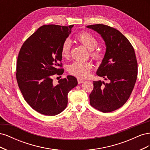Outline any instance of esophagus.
I'll return each instance as SVG.
<instances>
[{"label": "esophagus", "instance_id": "obj_1", "mask_svg": "<svg viewBox=\"0 0 150 150\" xmlns=\"http://www.w3.org/2000/svg\"><path fill=\"white\" fill-rule=\"evenodd\" d=\"M78 84H81V83H83L84 82V81L80 78H78Z\"/></svg>", "mask_w": 150, "mask_h": 150}]
</instances>
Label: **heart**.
<instances>
[{"instance_id": "b5f03b06", "label": "heart", "mask_w": 150, "mask_h": 150, "mask_svg": "<svg viewBox=\"0 0 150 150\" xmlns=\"http://www.w3.org/2000/svg\"><path fill=\"white\" fill-rule=\"evenodd\" d=\"M76 39L89 51L90 56L94 60L99 61L101 57V54L98 50H94L98 45L96 38L88 32H81L76 36ZM71 49V42L69 39H66L63 42L61 46V54L64 58L69 56ZM93 69V65L90 62L75 61L68 66V71L72 75L80 79L88 78L90 72Z\"/></svg>"}]
</instances>
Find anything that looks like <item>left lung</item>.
Masks as SVG:
<instances>
[{"label":"left lung","instance_id":"left-lung-1","mask_svg":"<svg viewBox=\"0 0 150 150\" xmlns=\"http://www.w3.org/2000/svg\"><path fill=\"white\" fill-rule=\"evenodd\" d=\"M105 42V55L96 74L108 80L93 81L90 104L103 112L115 111L129 99L137 79L138 63L134 50L119 30L104 24L88 25Z\"/></svg>","mask_w":150,"mask_h":150}]
</instances>
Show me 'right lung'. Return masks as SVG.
<instances>
[{"instance_id": "add662e5", "label": "right lung", "mask_w": 150, "mask_h": 150, "mask_svg": "<svg viewBox=\"0 0 150 150\" xmlns=\"http://www.w3.org/2000/svg\"><path fill=\"white\" fill-rule=\"evenodd\" d=\"M73 25H44L22 45L17 61L16 79L25 101L38 112L55 116L65 110L67 94L78 85L67 76L53 85L52 76L62 75L61 46Z\"/></svg>"}]
</instances>
